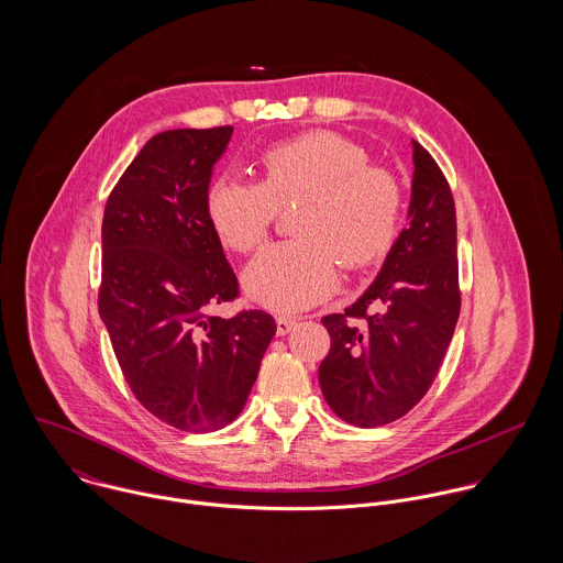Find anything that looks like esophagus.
Returning <instances> with one entry per match:
<instances>
[{
    "label": "esophagus",
    "instance_id": "obj_1",
    "mask_svg": "<svg viewBox=\"0 0 563 563\" xmlns=\"http://www.w3.org/2000/svg\"><path fill=\"white\" fill-rule=\"evenodd\" d=\"M299 319L297 317H279L277 319V335H286L297 327Z\"/></svg>",
    "mask_w": 563,
    "mask_h": 563
}]
</instances>
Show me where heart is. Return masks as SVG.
Listing matches in <instances>:
<instances>
[{
    "mask_svg": "<svg viewBox=\"0 0 563 563\" xmlns=\"http://www.w3.org/2000/svg\"><path fill=\"white\" fill-rule=\"evenodd\" d=\"M368 161L355 141L314 130L266 147L255 162L257 184L232 175L210 184L208 221L236 253L260 246L277 208L299 203L292 214L299 239L268 244L244 268L242 286L255 303L303 310L338 288V257L351 268L386 257L399 236L401 184Z\"/></svg>",
    "mask_w": 563,
    "mask_h": 563,
    "instance_id": "1",
    "label": "heart"
}]
</instances>
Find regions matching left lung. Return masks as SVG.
Returning <instances> with one entry per match:
<instances>
[{"label":"left lung","instance_id":"1","mask_svg":"<svg viewBox=\"0 0 563 563\" xmlns=\"http://www.w3.org/2000/svg\"><path fill=\"white\" fill-rule=\"evenodd\" d=\"M411 150L407 228L364 295L322 319L331 335L322 397L357 427L388 424L427 395L460 319L453 195L429 152L416 141Z\"/></svg>","mask_w":563,"mask_h":563}]
</instances>
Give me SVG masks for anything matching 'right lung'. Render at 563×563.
Listing matches in <instances>:
<instances>
[{
	"label": "right lung",
	"mask_w": 563,
	"mask_h": 563,
	"mask_svg": "<svg viewBox=\"0 0 563 563\" xmlns=\"http://www.w3.org/2000/svg\"><path fill=\"white\" fill-rule=\"evenodd\" d=\"M232 125L156 134L121 175L101 223L99 317L134 397L162 422L217 431L241 413L277 324L208 308L239 297L206 195Z\"/></svg>",
	"instance_id": "right-lung-1"
}]
</instances>
